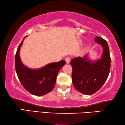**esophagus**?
<instances>
[{
  "mask_svg": "<svg viewBox=\"0 0 125 125\" xmlns=\"http://www.w3.org/2000/svg\"><path fill=\"white\" fill-rule=\"evenodd\" d=\"M65 61L67 63H69L71 61V58L69 57H65Z\"/></svg>",
  "mask_w": 125,
  "mask_h": 125,
  "instance_id": "obj_1",
  "label": "esophagus"
}]
</instances>
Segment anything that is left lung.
I'll return each mask as SVG.
<instances>
[{"mask_svg":"<svg viewBox=\"0 0 125 125\" xmlns=\"http://www.w3.org/2000/svg\"><path fill=\"white\" fill-rule=\"evenodd\" d=\"M95 41L103 47L100 59L92 61L88 53L83 57H78L71 62L72 67V82L75 89L85 95H92L100 89L108 78L110 71L111 58L108 44L100 37Z\"/></svg>","mask_w":125,"mask_h":125,"instance_id":"left-lung-1","label":"left lung"}]
</instances>
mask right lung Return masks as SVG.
<instances>
[{
	"mask_svg": "<svg viewBox=\"0 0 125 125\" xmlns=\"http://www.w3.org/2000/svg\"><path fill=\"white\" fill-rule=\"evenodd\" d=\"M25 36L17 50L15 55V69L20 83L27 92L34 95L42 96L54 88L56 78L60 69L65 64L64 60L51 63L38 69L29 68L23 64L20 57V50Z\"/></svg>",
	"mask_w": 125,
	"mask_h": 125,
	"instance_id": "1",
	"label": "right lung"
}]
</instances>
